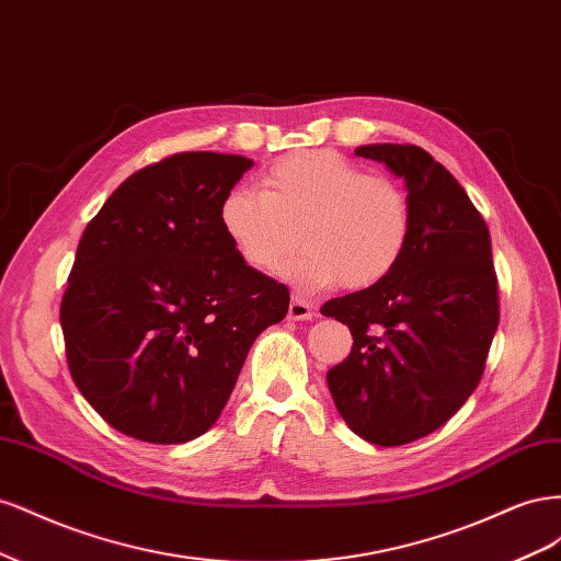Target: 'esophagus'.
I'll list each match as a JSON object with an SVG mask.
<instances>
[{
	"label": "esophagus",
	"instance_id": "34e87169",
	"mask_svg": "<svg viewBox=\"0 0 561 561\" xmlns=\"http://www.w3.org/2000/svg\"><path fill=\"white\" fill-rule=\"evenodd\" d=\"M287 318H290V320H309V318H313V307L309 301L293 297L290 309H287Z\"/></svg>",
	"mask_w": 561,
	"mask_h": 561
}]
</instances>
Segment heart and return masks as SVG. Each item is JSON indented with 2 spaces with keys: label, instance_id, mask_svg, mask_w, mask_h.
Here are the masks:
<instances>
[{
  "label": "heart",
  "instance_id": "heart-1",
  "mask_svg": "<svg viewBox=\"0 0 561 561\" xmlns=\"http://www.w3.org/2000/svg\"><path fill=\"white\" fill-rule=\"evenodd\" d=\"M219 227L254 271L274 274L302 233L305 250L278 276L299 293L346 283L363 290L386 280L412 239L410 198L332 151L276 161L262 190L233 186L219 203Z\"/></svg>",
  "mask_w": 561,
  "mask_h": 561
}]
</instances>
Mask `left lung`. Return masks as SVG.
<instances>
[{
    "instance_id": "obj_1",
    "label": "left lung",
    "mask_w": 561,
    "mask_h": 561,
    "mask_svg": "<svg viewBox=\"0 0 561 561\" xmlns=\"http://www.w3.org/2000/svg\"><path fill=\"white\" fill-rule=\"evenodd\" d=\"M355 157L404 180L412 239L386 280L322 304L353 334L328 386L355 435L398 447L437 431L478 388L499 328V283L484 219L443 163L390 142Z\"/></svg>"
}]
</instances>
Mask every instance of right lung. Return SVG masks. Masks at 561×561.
Here are the masks:
<instances>
[{
	"label": "right lung",
	"mask_w": 561,
	"mask_h": 561,
	"mask_svg": "<svg viewBox=\"0 0 561 561\" xmlns=\"http://www.w3.org/2000/svg\"><path fill=\"white\" fill-rule=\"evenodd\" d=\"M252 161L184 151L133 173L83 231L60 304L70 375L112 428L151 445L206 433L248 351L290 307L219 227Z\"/></svg>",
	"instance_id": "1"
}]
</instances>
